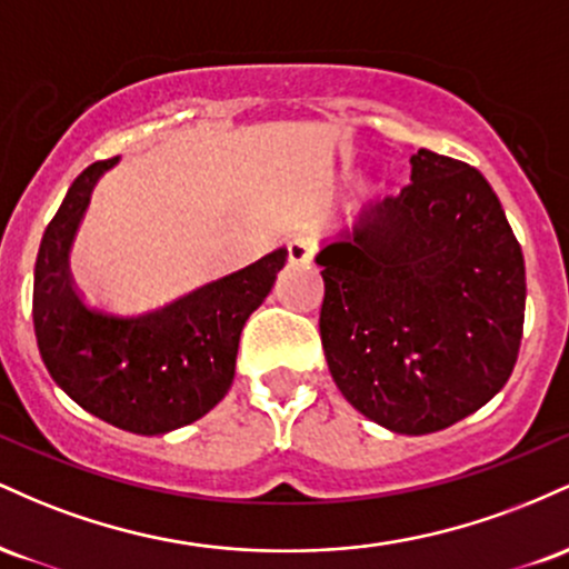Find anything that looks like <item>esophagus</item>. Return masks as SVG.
Wrapping results in <instances>:
<instances>
[{"instance_id":"esophagus-1","label":"esophagus","mask_w":569,"mask_h":569,"mask_svg":"<svg viewBox=\"0 0 569 569\" xmlns=\"http://www.w3.org/2000/svg\"><path fill=\"white\" fill-rule=\"evenodd\" d=\"M312 253H316V246H312L310 240L297 238L289 243V262L291 264H307L312 259Z\"/></svg>"}]
</instances>
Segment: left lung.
Instances as JSON below:
<instances>
[{"label": "left lung", "instance_id": "left-lung-1", "mask_svg": "<svg viewBox=\"0 0 569 569\" xmlns=\"http://www.w3.org/2000/svg\"><path fill=\"white\" fill-rule=\"evenodd\" d=\"M398 194L326 238L321 342L339 393L393 433L481 409L511 377L525 326V257L489 181L417 149Z\"/></svg>", "mask_w": 569, "mask_h": 569}]
</instances>
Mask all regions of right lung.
<instances>
[{"mask_svg": "<svg viewBox=\"0 0 569 569\" xmlns=\"http://www.w3.org/2000/svg\"><path fill=\"white\" fill-rule=\"evenodd\" d=\"M120 158L71 181L34 264V335L58 388L109 426L162 436L208 415L234 380L240 331L272 291L289 251L276 248L200 289L139 316L90 305L74 286L69 251L90 192Z\"/></svg>", "mask_w": 569, "mask_h": 569, "instance_id": "1", "label": "right lung"}]
</instances>
